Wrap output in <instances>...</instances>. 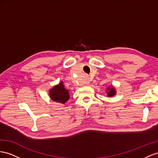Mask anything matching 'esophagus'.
<instances>
[{"label":"esophagus","mask_w":158,"mask_h":158,"mask_svg":"<svg viewBox=\"0 0 158 158\" xmlns=\"http://www.w3.org/2000/svg\"><path fill=\"white\" fill-rule=\"evenodd\" d=\"M87 84H89V81H87Z\"/></svg>","instance_id":"1"}]
</instances>
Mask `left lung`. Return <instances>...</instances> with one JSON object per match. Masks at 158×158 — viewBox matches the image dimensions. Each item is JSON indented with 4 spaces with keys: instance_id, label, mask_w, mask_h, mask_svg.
I'll return each instance as SVG.
<instances>
[{
    "instance_id": "1",
    "label": "left lung",
    "mask_w": 158,
    "mask_h": 158,
    "mask_svg": "<svg viewBox=\"0 0 158 158\" xmlns=\"http://www.w3.org/2000/svg\"><path fill=\"white\" fill-rule=\"evenodd\" d=\"M116 92L117 91H116L115 88L113 85L108 86L106 88V93L107 94V96L108 98H113V97L116 95Z\"/></svg>"
}]
</instances>
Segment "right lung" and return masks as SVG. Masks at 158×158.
I'll return each instance as SVG.
<instances>
[{"instance_id":"add662e5","label":"right lung","mask_w":158,"mask_h":158,"mask_svg":"<svg viewBox=\"0 0 158 158\" xmlns=\"http://www.w3.org/2000/svg\"><path fill=\"white\" fill-rule=\"evenodd\" d=\"M48 94L52 101L62 104L65 103L70 98L69 91L64 88L62 81H60L59 84L50 89Z\"/></svg>"}]
</instances>
